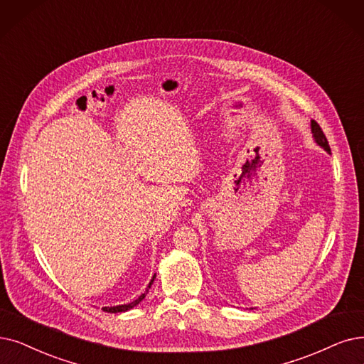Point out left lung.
<instances>
[{
	"instance_id": "1",
	"label": "left lung",
	"mask_w": 364,
	"mask_h": 364,
	"mask_svg": "<svg viewBox=\"0 0 364 364\" xmlns=\"http://www.w3.org/2000/svg\"><path fill=\"white\" fill-rule=\"evenodd\" d=\"M311 132H312V137H314V140H315V143L318 144V146L323 148L327 154H330L328 141H327V139H326V136L323 133L321 127H319L315 121H311ZM251 309H254V308H251Z\"/></svg>"
}]
</instances>
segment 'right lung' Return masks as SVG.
Returning a JSON list of instances; mask_svg holds the SVG:
<instances>
[{
    "instance_id": "right-lung-1",
    "label": "right lung",
    "mask_w": 364,
    "mask_h": 364,
    "mask_svg": "<svg viewBox=\"0 0 364 364\" xmlns=\"http://www.w3.org/2000/svg\"><path fill=\"white\" fill-rule=\"evenodd\" d=\"M154 279H155V274L152 276V279H151L149 285L146 287V291H144L141 296H139L136 300H133L132 303H127V304H116V306H105V308H103V311H105V312H110V314H118V312H127V311H129V309H133L134 306H137V304H139L144 297H146V294H148V291H149L151 285L154 284Z\"/></svg>"
}]
</instances>
